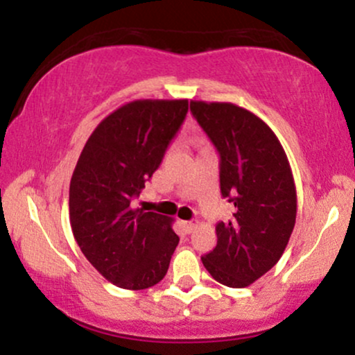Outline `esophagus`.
I'll return each mask as SVG.
<instances>
[{
	"mask_svg": "<svg viewBox=\"0 0 355 355\" xmlns=\"http://www.w3.org/2000/svg\"><path fill=\"white\" fill-rule=\"evenodd\" d=\"M196 228H198V221H196V220H193V221H185V232H187V233L195 232Z\"/></svg>",
	"mask_w": 355,
	"mask_h": 355,
	"instance_id": "esophagus-1",
	"label": "esophagus"
}]
</instances>
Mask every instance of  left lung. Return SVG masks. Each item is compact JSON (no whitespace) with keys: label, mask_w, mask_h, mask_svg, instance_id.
<instances>
[{"label":"left lung","mask_w":355,"mask_h":355,"mask_svg":"<svg viewBox=\"0 0 355 355\" xmlns=\"http://www.w3.org/2000/svg\"><path fill=\"white\" fill-rule=\"evenodd\" d=\"M190 110L220 155V190L232 220L216 225L203 266L228 288H246L283 256L296 223V187L279 140L261 119L230 102L191 101Z\"/></svg>","instance_id":"left-lung-1"}]
</instances>
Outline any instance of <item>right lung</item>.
<instances>
[{
  "mask_svg": "<svg viewBox=\"0 0 355 355\" xmlns=\"http://www.w3.org/2000/svg\"><path fill=\"white\" fill-rule=\"evenodd\" d=\"M189 101H134L102 121L76 165L69 218L87 261L123 289L164 279L180 238L172 220L132 208L185 121Z\"/></svg>",
  "mask_w": 355,
  "mask_h": 355,
  "instance_id": "1",
  "label": "right lung"
}]
</instances>
